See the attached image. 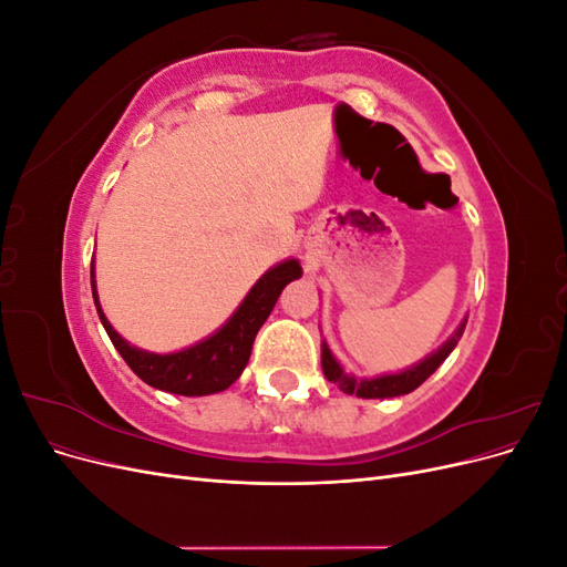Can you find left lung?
Instances as JSON below:
<instances>
[{
  "mask_svg": "<svg viewBox=\"0 0 567 567\" xmlns=\"http://www.w3.org/2000/svg\"><path fill=\"white\" fill-rule=\"evenodd\" d=\"M468 317H463L461 323L456 326V331L442 342L437 350H433L427 357H423L421 362L411 364L398 373H381L373 375V379H357V375L348 373L342 369V364L336 359V354L331 352L329 342L321 340V369L323 375L331 383H336L346 394H357V398L364 400H385V398H400V394H409L411 390H416L427 375H433L435 369L452 354V350L456 348V342L463 336V329H466Z\"/></svg>",
  "mask_w": 567,
  "mask_h": 567,
  "instance_id": "1",
  "label": "left lung"
}]
</instances>
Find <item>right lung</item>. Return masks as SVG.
<instances>
[{
    "label": "right lung",
    "instance_id": "obj_1",
    "mask_svg": "<svg viewBox=\"0 0 567 567\" xmlns=\"http://www.w3.org/2000/svg\"><path fill=\"white\" fill-rule=\"evenodd\" d=\"M300 277L302 267L296 257H288V260L274 265L255 281L241 305L236 307L234 315L215 333L194 342V346L165 354L136 348L113 329L99 302L94 260L92 296L99 319L104 323L115 350L123 354L127 367L144 383L173 394H184V398H203V394L227 390L244 373L257 331H260V326L271 315L281 290Z\"/></svg>",
    "mask_w": 567,
    "mask_h": 567
}]
</instances>
